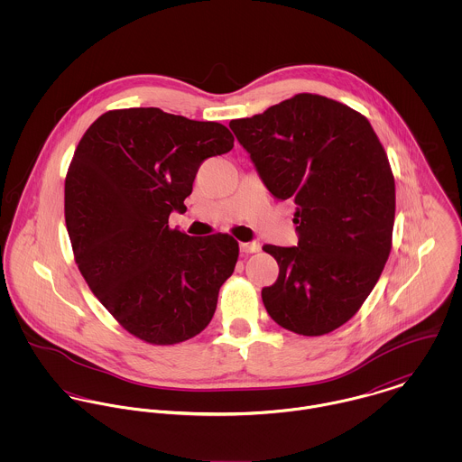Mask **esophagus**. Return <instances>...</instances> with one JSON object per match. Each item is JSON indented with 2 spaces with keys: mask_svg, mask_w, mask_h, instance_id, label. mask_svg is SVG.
Wrapping results in <instances>:
<instances>
[{
  "mask_svg": "<svg viewBox=\"0 0 462 462\" xmlns=\"http://www.w3.org/2000/svg\"><path fill=\"white\" fill-rule=\"evenodd\" d=\"M262 249V245L258 242H244L240 244V251L245 253V254H253V253H258Z\"/></svg>",
  "mask_w": 462,
  "mask_h": 462,
  "instance_id": "esophagus-1",
  "label": "esophagus"
}]
</instances>
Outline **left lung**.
Returning a JSON list of instances; mask_svg holds the SVG:
<instances>
[{
    "mask_svg": "<svg viewBox=\"0 0 462 462\" xmlns=\"http://www.w3.org/2000/svg\"><path fill=\"white\" fill-rule=\"evenodd\" d=\"M268 192L297 204L295 247L264 245L279 277L262 290L281 328L322 336L363 306L392 251L395 180L366 117L317 94H297L229 123Z\"/></svg>",
    "mask_w": 462,
    "mask_h": 462,
    "instance_id": "obj_1",
    "label": "left lung"
}]
</instances>
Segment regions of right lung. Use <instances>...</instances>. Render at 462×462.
Listing matches in <instances>:
<instances>
[{"mask_svg": "<svg viewBox=\"0 0 462 462\" xmlns=\"http://www.w3.org/2000/svg\"><path fill=\"white\" fill-rule=\"evenodd\" d=\"M218 123L160 108L103 114L81 136L66 178L74 260L92 293L133 336L174 345L204 329L233 273L238 242L169 227L187 211L200 163L233 149Z\"/></svg>", "mask_w": 462, "mask_h": 462, "instance_id": "add662e5", "label": "right lung"}]
</instances>
